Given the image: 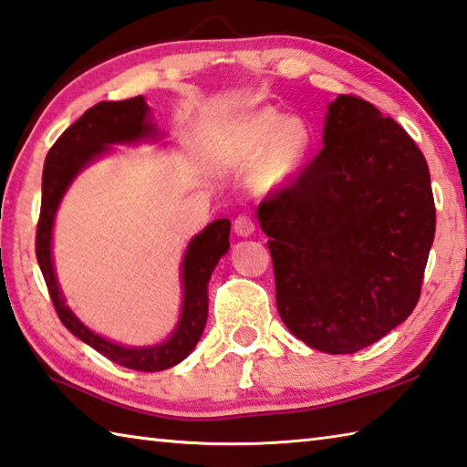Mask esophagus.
<instances>
[{
    "mask_svg": "<svg viewBox=\"0 0 467 467\" xmlns=\"http://www.w3.org/2000/svg\"><path fill=\"white\" fill-rule=\"evenodd\" d=\"M234 233L239 236H249L255 233V220L247 214H241L234 218Z\"/></svg>",
    "mask_w": 467,
    "mask_h": 467,
    "instance_id": "esophagus-1",
    "label": "esophagus"
}]
</instances>
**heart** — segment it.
I'll list each match as a JSON object with an SVG mask.
<instances>
[{"instance_id": "b5f03b06", "label": "heart", "mask_w": 467, "mask_h": 467, "mask_svg": "<svg viewBox=\"0 0 467 467\" xmlns=\"http://www.w3.org/2000/svg\"><path fill=\"white\" fill-rule=\"evenodd\" d=\"M310 139V129L302 118H282L275 109H259L243 122L234 152L243 163L259 165L269 185H279L298 173Z\"/></svg>"}]
</instances>
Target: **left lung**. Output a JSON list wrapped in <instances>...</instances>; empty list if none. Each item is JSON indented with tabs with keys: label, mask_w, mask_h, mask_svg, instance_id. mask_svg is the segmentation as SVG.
<instances>
[{
	"label": "left lung",
	"mask_w": 467,
	"mask_h": 467,
	"mask_svg": "<svg viewBox=\"0 0 467 467\" xmlns=\"http://www.w3.org/2000/svg\"><path fill=\"white\" fill-rule=\"evenodd\" d=\"M325 147L257 208L284 325L312 349L355 353L420 298L435 200L425 157L358 96L328 106Z\"/></svg>",
	"instance_id": "1"
}]
</instances>
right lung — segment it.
<instances>
[{"mask_svg":"<svg viewBox=\"0 0 467 467\" xmlns=\"http://www.w3.org/2000/svg\"><path fill=\"white\" fill-rule=\"evenodd\" d=\"M149 106L145 98L137 96L122 101H99L89 108L78 122H73L57 142L50 147L45 171H42V202L36 226V259L48 287L50 300L63 325L79 337L83 343L93 347L118 366L137 371H161L183 361L198 345L204 333L208 318V282L216 263L231 247V220L220 218L208 224L196 239H192L183 257V310L175 333L163 345L129 349V347L106 341L104 337L83 325V322L65 306L63 294L58 290L53 259H50V234H53L55 214L65 190L73 177L86 167L93 157L108 150L114 142H134L152 137L149 122Z\"/></svg>","mask_w":467,"mask_h":467,"instance_id":"1","label":"right lung"}]
</instances>
